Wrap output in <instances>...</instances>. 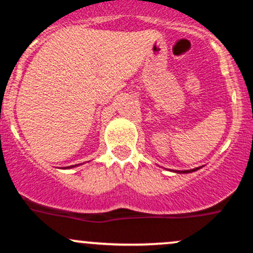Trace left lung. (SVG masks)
Wrapping results in <instances>:
<instances>
[{
	"label": "left lung",
	"mask_w": 253,
	"mask_h": 253,
	"mask_svg": "<svg viewBox=\"0 0 253 253\" xmlns=\"http://www.w3.org/2000/svg\"><path fill=\"white\" fill-rule=\"evenodd\" d=\"M200 168H196V169H191V170H184V171H175V172H178V173H189V172H193V171H196L199 170Z\"/></svg>",
	"instance_id": "left-lung-1"
}]
</instances>
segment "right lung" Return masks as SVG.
Returning <instances> with one entry per match:
<instances>
[{
    "instance_id": "obj_1",
    "label": "right lung",
    "mask_w": 253,
    "mask_h": 253,
    "mask_svg": "<svg viewBox=\"0 0 253 253\" xmlns=\"http://www.w3.org/2000/svg\"><path fill=\"white\" fill-rule=\"evenodd\" d=\"M76 165H78V164H76ZM76 165H71V167H68V168H70V169H71V168H75V167H76Z\"/></svg>"
}]
</instances>
